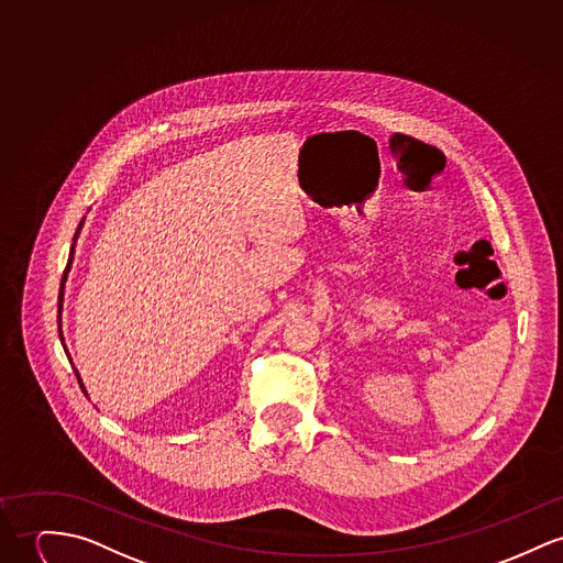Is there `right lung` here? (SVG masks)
<instances>
[{"label":"right lung","instance_id":"1","mask_svg":"<svg viewBox=\"0 0 563 563\" xmlns=\"http://www.w3.org/2000/svg\"><path fill=\"white\" fill-rule=\"evenodd\" d=\"M84 224V222H81ZM81 224H79V229H81ZM77 229V231H79ZM73 251H75V246H73ZM70 260H73V253H70ZM68 265H70V261H68ZM66 274H68V267H66V272H64V278H62V291H59V312H62V298H64V283H66ZM59 339H62V319H59ZM66 349V345H64ZM77 373V371H75ZM77 379H79V373H77ZM79 384H81V379H79ZM81 388H84V384H81Z\"/></svg>","mask_w":563,"mask_h":563}]
</instances>
